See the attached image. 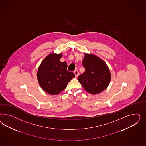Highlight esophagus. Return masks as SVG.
Instances as JSON below:
<instances>
[{"label":"esophagus","instance_id":"1","mask_svg":"<svg viewBox=\"0 0 146 146\" xmlns=\"http://www.w3.org/2000/svg\"><path fill=\"white\" fill-rule=\"evenodd\" d=\"M74 74L75 75V77L76 78V77H78V76L79 75V72L78 70H75V71H74Z\"/></svg>","mask_w":146,"mask_h":146}]
</instances>
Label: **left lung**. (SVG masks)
Instances as JSON below:
<instances>
[{
  "label": "left lung",
  "instance_id": "8db88e82",
  "mask_svg": "<svg viewBox=\"0 0 146 146\" xmlns=\"http://www.w3.org/2000/svg\"><path fill=\"white\" fill-rule=\"evenodd\" d=\"M84 54L82 65L85 71L78 76V81L88 93L93 95L100 94L110 82V70L106 62L97 56Z\"/></svg>",
  "mask_w": 146,
  "mask_h": 146
}]
</instances>
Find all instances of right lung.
Masks as SVG:
<instances>
[{
    "label": "right lung",
    "instance_id": "1",
    "mask_svg": "<svg viewBox=\"0 0 146 146\" xmlns=\"http://www.w3.org/2000/svg\"><path fill=\"white\" fill-rule=\"evenodd\" d=\"M62 53H50L40 64L37 78L40 87L50 95H58L66 88L75 74L67 70V63L60 62Z\"/></svg>",
    "mask_w": 146,
    "mask_h": 146
}]
</instances>
